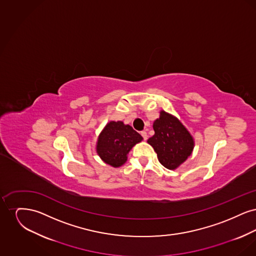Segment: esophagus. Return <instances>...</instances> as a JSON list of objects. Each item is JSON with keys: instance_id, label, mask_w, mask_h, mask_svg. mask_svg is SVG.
I'll return each mask as SVG.
<instances>
[{"instance_id": "esophagus-1", "label": "esophagus", "mask_w": 256, "mask_h": 256, "mask_svg": "<svg viewBox=\"0 0 256 256\" xmlns=\"http://www.w3.org/2000/svg\"><path fill=\"white\" fill-rule=\"evenodd\" d=\"M140 134H141V135H142V137H143V139H144V140H146V139H148V134H146V132H145V130L141 132Z\"/></svg>"}]
</instances>
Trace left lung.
Here are the masks:
<instances>
[{
    "label": "left lung",
    "instance_id": "obj_1",
    "mask_svg": "<svg viewBox=\"0 0 256 256\" xmlns=\"http://www.w3.org/2000/svg\"><path fill=\"white\" fill-rule=\"evenodd\" d=\"M154 135L148 143L158 154L159 162L167 169L174 170L191 156L195 146L194 138L174 116L160 111L154 122Z\"/></svg>",
    "mask_w": 256,
    "mask_h": 256
}]
</instances>
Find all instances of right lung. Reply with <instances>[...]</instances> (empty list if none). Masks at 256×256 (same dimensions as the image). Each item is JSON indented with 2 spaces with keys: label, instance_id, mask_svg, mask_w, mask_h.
Returning <instances> with one entry per match:
<instances>
[{
  "label": "right lung",
  "instance_id": "obj_1",
  "mask_svg": "<svg viewBox=\"0 0 256 256\" xmlns=\"http://www.w3.org/2000/svg\"><path fill=\"white\" fill-rule=\"evenodd\" d=\"M142 140L143 137L130 124L111 121L98 135L97 154L104 163L117 168L126 163L130 150Z\"/></svg>",
  "mask_w": 256,
  "mask_h": 256
}]
</instances>
